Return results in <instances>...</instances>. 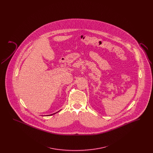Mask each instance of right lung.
<instances>
[{
	"mask_svg": "<svg viewBox=\"0 0 153 153\" xmlns=\"http://www.w3.org/2000/svg\"><path fill=\"white\" fill-rule=\"evenodd\" d=\"M59 111H58V112H59ZM56 112V113H57V112ZM56 113H54V114H51V115H47V116H49V115H53V114H56Z\"/></svg>",
	"mask_w": 153,
	"mask_h": 153,
	"instance_id": "add662e5",
	"label": "right lung"
}]
</instances>
